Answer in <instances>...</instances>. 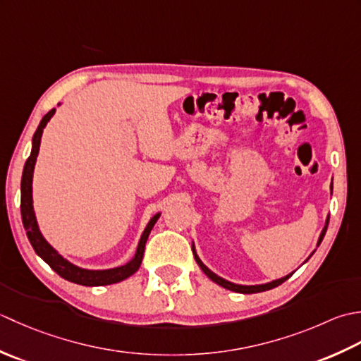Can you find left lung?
Wrapping results in <instances>:
<instances>
[{"instance_id": "left-lung-1", "label": "left lung", "mask_w": 361, "mask_h": 361, "mask_svg": "<svg viewBox=\"0 0 361 361\" xmlns=\"http://www.w3.org/2000/svg\"><path fill=\"white\" fill-rule=\"evenodd\" d=\"M330 190H332V185H330ZM327 226H329V216H327V219H326V226H324V229H322V232H321V235H319V238H318V246L321 245L322 238H324L326 231H327ZM191 249H193L195 260H196V263H197V264H200V268L204 271V274L207 276L209 279H212V281L215 282V283H218L219 286H223V288H226V290H231V291H237V293H243V294H251V293L267 291V290H271V288H276V286H279L281 283H283V282L286 281V279H290V277L293 276V273H291V274L285 276V277H282V279H277V281L268 282V283H262V285H238V283H232V282H229V281H226V279L216 276L215 273H213V271H210L207 267H205V264L201 262V259H200V257H197V254H196L195 245L191 246ZM312 254H313V252H312ZM308 259H310V257H308ZM308 259H307V260H308ZM307 260H305V262H307Z\"/></svg>"}]
</instances>
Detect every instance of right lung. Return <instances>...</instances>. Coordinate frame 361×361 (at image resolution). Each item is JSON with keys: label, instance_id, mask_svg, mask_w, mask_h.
<instances>
[{"label": "right lung", "instance_id": "right-lung-1", "mask_svg": "<svg viewBox=\"0 0 361 361\" xmlns=\"http://www.w3.org/2000/svg\"><path fill=\"white\" fill-rule=\"evenodd\" d=\"M54 114H56V109H51L49 112L42 118L39 128H37L35 134L32 137L31 156L27 157L25 168H23V176H21V205H20V209H21V219H23V226H25L29 243L32 245L35 254L39 255L42 260H45L59 276L65 279V281L78 283V285H84V286H101V285H110V283L121 282V281H124V279H128L134 274L135 271L140 268V264H142L146 240H148L154 224L157 223L160 213H157V215H154L149 219L148 226H146V229L142 233V238H140V241H138L134 259L128 262L126 264H123V267L112 268V269H84V268L76 267V264L70 263L67 259H63V257L59 254L45 238H43V235L39 229V224H37L35 213H34V207H32V174H34L35 160H37V156H39L43 129H45L47 123L51 120V116H53Z\"/></svg>", "mask_w": 361, "mask_h": 361}]
</instances>
